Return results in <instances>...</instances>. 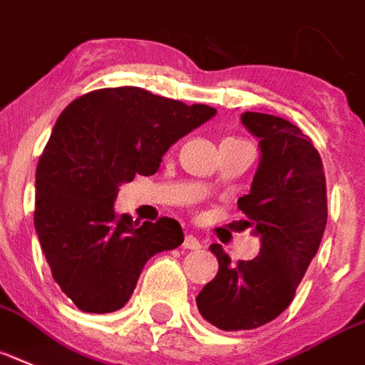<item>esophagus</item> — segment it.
Here are the masks:
<instances>
[{
  "instance_id": "1",
  "label": "esophagus",
  "mask_w": 365,
  "mask_h": 365,
  "mask_svg": "<svg viewBox=\"0 0 365 365\" xmlns=\"http://www.w3.org/2000/svg\"><path fill=\"white\" fill-rule=\"evenodd\" d=\"M182 246H185L186 250H200L201 248V242H200V239L195 237V235H186Z\"/></svg>"
}]
</instances>
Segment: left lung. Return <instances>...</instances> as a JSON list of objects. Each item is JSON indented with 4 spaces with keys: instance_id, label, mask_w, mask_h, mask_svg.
<instances>
[{
    "instance_id": "obj_1",
    "label": "left lung",
    "mask_w": 365,
    "mask_h": 365,
    "mask_svg": "<svg viewBox=\"0 0 365 365\" xmlns=\"http://www.w3.org/2000/svg\"><path fill=\"white\" fill-rule=\"evenodd\" d=\"M240 121L259 138L261 150L250 194L239 200L261 250L252 261L231 263L212 244L218 274L195 298L205 321L227 332L263 327L287 308L317 254L328 216L323 162L308 135L269 113L246 111Z\"/></svg>"
}]
</instances>
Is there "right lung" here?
I'll return each mask as SVG.
<instances>
[{"instance_id": "obj_1", "label": "right lung", "mask_w": 365, "mask_h": 365, "mask_svg": "<svg viewBox=\"0 0 365 365\" xmlns=\"http://www.w3.org/2000/svg\"><path fill=\"white\" fill-rule=\"evenodd\" d=\"M215 115L141 87L96 89L63 110L37 164L35 230L78 309H121L147 261L182 244L177 220L140 224L113 203L123 182L156 173L165 150Z\"/></svg>"}]
</instances>
